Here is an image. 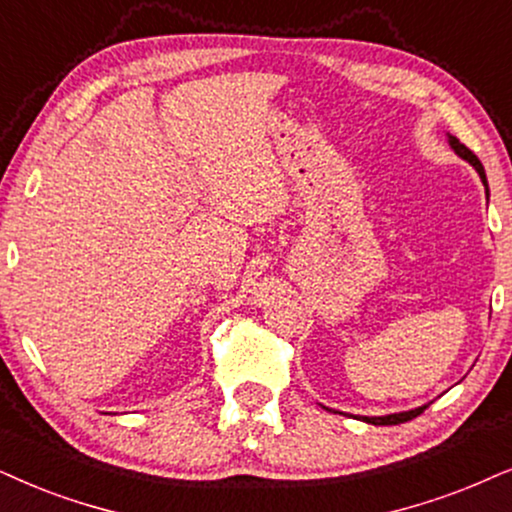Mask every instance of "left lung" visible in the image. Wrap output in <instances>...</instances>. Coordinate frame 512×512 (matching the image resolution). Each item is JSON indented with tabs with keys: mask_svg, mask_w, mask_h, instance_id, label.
I'll use <instances>...</instances> for the list:
<instances>
[{
	"mask_svg": "<svg viewBox=\"0 0 512 512\" xmlns=\"http://www.w3.org/2000/svg\"><path fill=\"white\" fill-rule=\"evenodd\" d=\"M449 146L454 148L456 151V155H461L463 160H468V163L475 167L477 170V174H480V179H482V184H484V191H487V198H489V186H487V174H484V167H482V163L480 160H477V155L470 151L468 146H463L461 141H458L456 137H451L449 134ZM430 404H423V406H418V409H411V411H399V413H387V416H359L361 420H364V423H371V425H399V423H406V420H411V418H416V416H420V413H423L425 409H428Z\"/></svg>",
	"mask_w": 512,
	"mask_h": 512,
	"instance_id": "8db88e82",
	"label": "left lung"
}]
</instances>
